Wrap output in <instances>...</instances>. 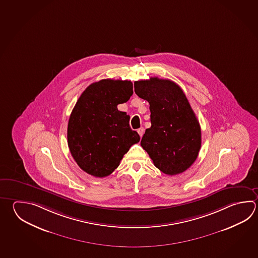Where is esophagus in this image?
<instances>
[{"mask_svg":"<svg viewBox=\"0 0 258 258\" xmlns=\"http://www.w3.org/2000/svg\"><path fill=\"white\" fill-rule=\"evenodd\" d=\"M137 132H138L139 135H140V137L141 138V137L143 136V134H144V128H143V127H140Z\"/></svg>","mask_w":258,"mask_h":258,"instance_id":"34e87169","label":"esophagus"}]
</instances>
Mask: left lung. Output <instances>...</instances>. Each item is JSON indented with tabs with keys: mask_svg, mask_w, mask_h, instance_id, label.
<instances>
[{
	"mask_svg": "<svg viewBox=\"0 0 258 258\" xmlns=\"http://www.w3.org/2000/svg\"><path fill=\"white\" fill-rule=\"evenodd\" d=\"M134 88L151 110V126L142 137L141 146L163 173L183 172L198 157L202 135L182 89L171 80L158 78L136 81Z\"/></svg>",
	"mask_w": 258,
	"mask_h": 258,
	"instance_id": "1",
	"label": "left lung"
}]
</instances>
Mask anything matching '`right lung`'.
I'll return each instance as SVG.
<instances>
[{
    "mask_svg": "<svg viewBox=\"0 0 258 258\" xmlns=\"http://www.w3.org/2000/svg\"><path fill=\"white\" fill-rule=\"evenodd\" d=\"M132 94L128 80L102 79L89 85L78 98L68 120V143L74 160L88 174H111L140 141L130 126V116L117 109Z\"/></svg>",
    "mask_w": 258,
    "mask_h": 258,
    "instance_id": "1",
    "label": "right lung"
}]
</instances>
